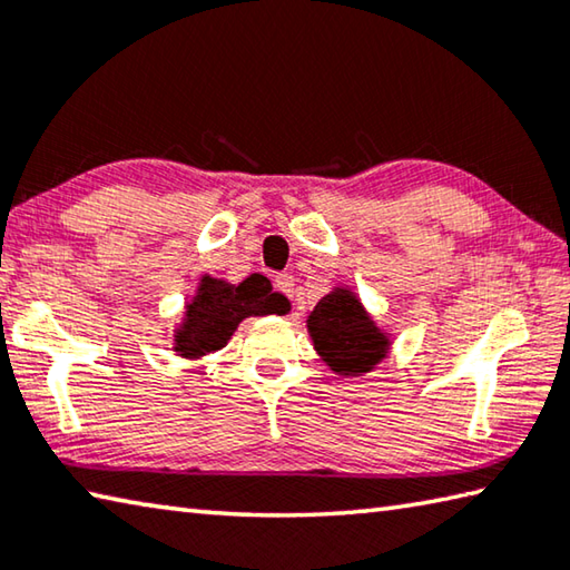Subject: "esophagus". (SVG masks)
<instances>
[{"label":"esophagus","instance_id":"esophagus-1","mask_svg":"<svg viewBox=\"0 0 570 570\" xmlns=\"http://www.w3.org/2000/svg\"><path fill=\"white\" fill-rule=\"evenodd\" d=\"M274 286H276V292H282L288 298H294V294H296V284H294L292 274H278L274 278Z\"/></svg>","mask_w":570,"mask_h":570}]
</instances>
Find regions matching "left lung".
Returning <instances> with one entry per match:
<instances>
[{"label": "left lung", "mask_w": 570, "mask_h": 570, "mask_svg": "<svg viewBox=\"0 0 570 570\" xmlns=\"http://www.w3.org/2000/svg\"><path fill=\"white\" fill-rule=\"evenodd\" d=\"M316 354L338 376H364L386 358L391 336L346 286H334L306 318Z\"/></svg>", "instance_id": "1"}]
</instances>
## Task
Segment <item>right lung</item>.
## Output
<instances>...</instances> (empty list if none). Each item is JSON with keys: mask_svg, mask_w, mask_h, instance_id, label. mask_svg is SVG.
Segmentation results:
<instances>
[{"mask_svg": "<svg viewBox=\"0 0 570 570\" xmlns=\"http://www.w3.org/2000/svg\"><path fill=\"white\" fill-rule=\"evenodd\" d=\"M276 308H282V304L262 274H252L242 284L204 274L191 302L186 304L181 324L174 328V351L189 361L214 354L226 346L244 318Z\"/></svg>", "mask_w": 570, "mask_h": 570, "instance_id": "right-lung-1", "label": "right lung"}]
</instances>
